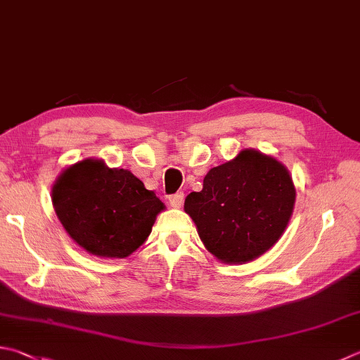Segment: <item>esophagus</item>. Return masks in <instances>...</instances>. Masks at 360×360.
Masks as SVG:
<instances>
[{
  "label": "esophagus",
  "mask_w": 360,
  "mask_h": 360,
  "mask_svg": "<svg viewBox=\"0 0 360 360\" xmlns=\"http://www.w3.org/2000/svg\"><path fill=\"white\" fill-rule=\"evenodd\" d=\"M183 199H185V194L177 193V194H171L169 195V203L174 208H180L183 205Z\"/></svg>",
  "instance_id": "34e87169"
}]
</instances>
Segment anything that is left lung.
I'll return each mask as SVG.
<instances>
[{"mask_svg":"<svg viewBox=\"0 0 360 360\" xmlns=\"http://www.w3.org/2000/svg\"><path fill=\"white\" fill-rule=\"evenodd\" d=\"M295 186L285 166L257 150L210 169L185 212L205 248L226 263L257 259L274 246L293 213Z\"/></svg>","mask_w":360,"mask_h":360,"instance_id":"8db88e82","label":"left lung"}]
</instances>
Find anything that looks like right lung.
Returning a JSON list of instances; mask_svg holds the SVG:
<instances>
[{
  "mask_svg": "<svg viewBox=\"0 0 360 360\" xmlns=\"http://www.w3.org/2000/svg\"><path fill=\"white\" fill-rule=\"evenodd\" d=\"M51 199L67 233L87 252L111 259L134 252L165 208L130 171L110 169L100 160L67 167L54 183Z\"/></svg>",
  "mask_w": 360,
  "mask_h": 360,
  "instance_id": "obj_1",
  "label": "right lung"
}]
</instances>
